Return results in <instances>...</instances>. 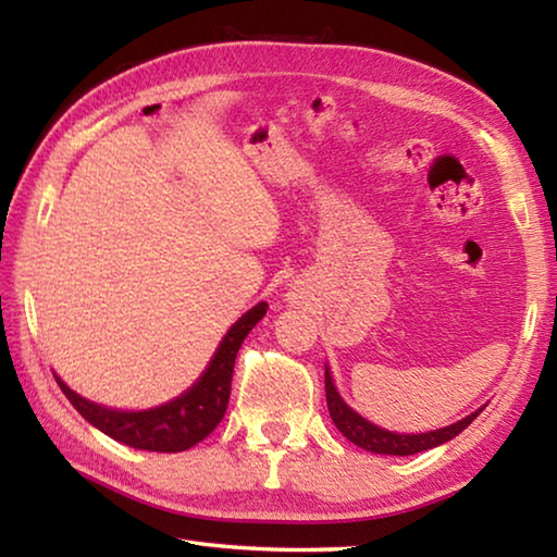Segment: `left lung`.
<instances>
[{
    "label": "left lung",
    "instance_id": "1",
    "mask_svg": "<svg viewBox=\"0 0 557 557\" xmlns=\"http://www.w3.org/2000/svg\"><path fill=\"white\" fill-rule=\"evenodd\" d=\"M324 388H326V405H329V414H332L334 425L338 428V432L348 440L354 442L356 447H361L366 451H375V455H395V457H408V455H418V451H425L432 447H440L449 442L451 437H457L461 430H467L471 422L479 418L486 405L482 408L469 412L467 418H461L457 422H451L447 428H437L430 432H418V435H410V432H391L385 428L373 425L371 420H366L363 414H358L351 405H348L342 393L336 391L334 375L329 363L324 366Z\"/></svg>",
    "mask_w": 557,
    "mask_h": 557
}]
</instances>
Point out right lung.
<instances>
[{
  "mask_svg": "<svg viewBox=\"0 0 557 557\" xmlns=\"http://www.w3.org/2000/svg\"><path fill=\"white\" fill-rule=\"evenodd\" d=\"M268 312V301H258L256 307L248 309L238 322H235L215 348L213 358L206 366L191 388L182 395L166 400L162 405L145 410H117L108 405L92 403L71 391L59 375L61 391L71 405L86 418L92 428L106 432L108 437L122 442V445L147 449V451H184L188 447L199 445L203 437H209L215 425L223 420L225 408L231 398V381L233 366L238 348L245 336L252 332L262 317Z\"/></svg>",
  "mask_w": 557,
  "mask_h": 557,
  "instance_id": "1",
  "label": "right lung"
}]
</instances>
